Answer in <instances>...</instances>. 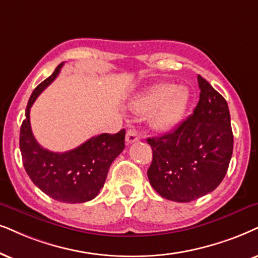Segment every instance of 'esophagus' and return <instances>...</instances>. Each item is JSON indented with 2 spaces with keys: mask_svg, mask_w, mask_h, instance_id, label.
<instances>
[{
  "mask_svg": "<svg viewBox=\"0 0 258 258\" xmlns=\"http://www.w3.org/2000/svg\"><path fill=\"white\" fill-rule=\"evenodd\" d=\"M140 139V136L137 133L136 130H128L126 133V142L128 143V144H132V143L135 142H138Z\"/></svg>",
  "mask_w": 258,
  "mask_h": 258,
  "instance_id": "esophagus-1",
  "label": "esophagus"
}]
</instances>
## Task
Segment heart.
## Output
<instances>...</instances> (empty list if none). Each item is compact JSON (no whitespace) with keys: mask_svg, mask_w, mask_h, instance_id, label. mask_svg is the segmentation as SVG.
<instances>
[{"mask_svg":"<svg viewBox=\"0 0 258 258\" xmlns=\"http://www.w3.org/2000/svg\"><path fill=\"white\" fill-rule=\"evenodd\" d=\"M188 89L171 83L150 86L133 102L136 112L149 113V122L155 130L164 131L178 121L188 102Z\"/></svg>","mask_w":258,"mask_h":258,"instance_id":"obj_1","label":"heart"}]
</instances>
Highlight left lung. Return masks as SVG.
<instances>
[{
    "instance_id": "1",
    "label": "left lung",
    "mask_w": 258,
    "mask_h": 258,
    "mask_svg": "<svg viewBox=\"0 0 258 258\" xmlns=\"http://www.w3.org/2000/svg\"><path fill=\"white\" fill-rule=\"evenodd\" d=\"M200 99L174 131L148 138L152 162L148 177L162 198L190 202L213 191L226 175L233 135L226 100L200 75Z\"/></svg>"
}]
</instances>
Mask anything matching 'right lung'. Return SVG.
Returning a JSON list of instances; mask_svg holds the SVG:
<instances>
[{
    "instance_id": "right-lung-1",
    "label": "right lung",
    "mask_w": 258,
    "mask_h": 258,
    "mask_svg": "<svg viewBox=\"0 0 258 258\" xmlns=\"http://www.w3.org/2000/svg\"><path fill=\"white\" fill-rule=\"evenodd\" d=\"M64 63L35 88L20 128V151L25 170L33 183L54 200L82 204L93 200L105 184L109 167L125 149V130L102 133L67 152H52L38 144L29 122V110L42 90L54 81Z\"/></svg>"
}]
</instances>
